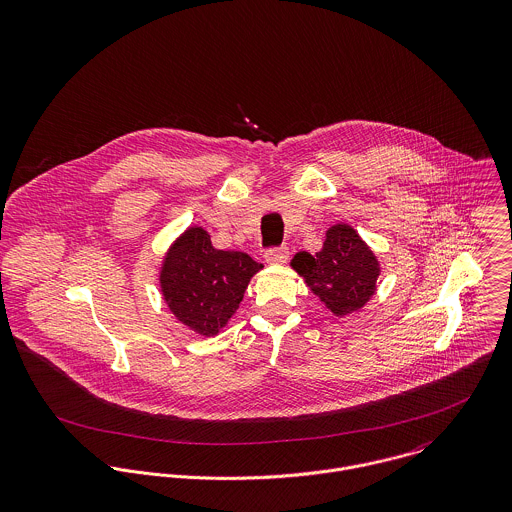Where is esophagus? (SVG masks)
<instances>
[{
	"instance_id": "obj_1",
	"label": "esophagus",
	"mask_w": 512,
	"mask_h": 512,
	"mask_svg": "<svg viewBox=\"0 0 512 512\" xmlns=\"http://www.w3.org/2000/svg\"><path fill=\"white\" fill-rule=\"evenodd\" d=\"M288 256H290V250L282 246V248H270V250H266L264 260H266L268 264L278 266V264H284V262L288 260Z\"/></svg>"
}]
</instances>
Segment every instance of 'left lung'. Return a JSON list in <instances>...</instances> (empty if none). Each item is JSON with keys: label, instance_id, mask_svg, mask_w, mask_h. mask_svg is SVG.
<instances>
[{"label": "left lung", "instance_id": "left-lung-1", "mask_svg": "<svg viewBox=\"0 0 512 512\" xmlns=\"http://www.w3.org/2000/svg\"><path fill=\"white\" fill-rule=\"evenodd\" d=\"M290 264L307 288L337 317L363 309L376 293L380 276L378 258L359 232L345 222L327 228L319 252L313 256L297 252Z\"/></svg>", "mask_w": 512, "mask_h": 512}]
</instances>
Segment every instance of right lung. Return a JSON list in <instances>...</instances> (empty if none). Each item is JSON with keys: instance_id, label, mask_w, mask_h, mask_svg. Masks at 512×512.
<instances>
[{"instance_id": "right-lung-1", "label": "right lung", "mask_w": 512, "mask_h": 512, "mask_svg": "<svg viewBox=\"0 0 512 512\" xmlns=\"http://www.w3.org/2000/svg\"><path fill=\"white\" fill-rule=\"evenodd\" d=\"M262 268L244 252L215 248L205 228L189 226L163 256L159 288L177 321L197 335L215 337Z\"/></svg>"}]
</instances>
